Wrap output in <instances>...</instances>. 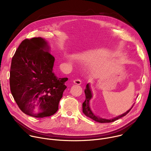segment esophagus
<instances>
[{
    "label": "esophagus",
    "instance_id": "obj_1",
    "mask_svg": "<svg viewBox=\"0 0 151 151\" xmlns=\"http://www.w3.org/2000/svg\"><path fill=\"white\" fill-rule=\"evenodd\" d=\"M73 83L76 84V85H81V81L79 79H75L73 81Z\"/></svg>",
    "mask_w": 151,
    "mask_h": 151
}]
</instances>
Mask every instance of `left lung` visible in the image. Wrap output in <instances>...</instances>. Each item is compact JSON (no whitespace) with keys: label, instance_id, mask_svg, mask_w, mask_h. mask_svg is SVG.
I'll list each match as a JSON object with an SVG mask.
<instances>
[{"label":"left lung","instance_id":"left-lung-1","mask_svg":"<svg viewBox=\"0 0 151 151\" xmlns=\"http://www.w3.org/2000/svg\"><path fill=\"white\" fill-rule=\"evenodd\" d=\"M85 94V100L84 101V102L82 103V112L83 113L89 118H91L92 119H93L94 121L100 122V123H108V122H114L124 116H125L129 112L131 111V109H132V107H133L134 103L133 104V105L132 106L131 108L130 109H128L127 112H125V113H124L123 114H121V115L117 116L115 118H111V119H106V118H101L99 116L96 115L95 114H94V112H93V111L91 110V107H90V102L91 99L93 97V92L92 90L91 89L90 87V83H87V86H86V88L84 91Z\"/></svg>","mask_w":151,"mask_h":151}]
</instances>
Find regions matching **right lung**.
<instances>
[{
	"instance_id": "add662e5",
	"label": "right lung",
	"mask_w": 151,
	"mask_h": 151,
	"mask_svg": "<svg viewBox=\"0 0 151 151\" xmlns=\"http://www.w3.org/2000/svg\"><path fill=\"white\" fill-rule=\"evenodd\" d=\"M48 42L42 37L24 40L12 57L10 88L19 108L35 118L54 115L67 88L68 78H58L53 72L54 57Z\"/></svg>"
}]
</instances>
